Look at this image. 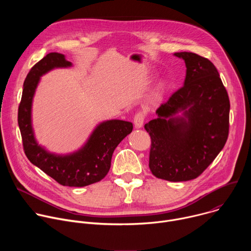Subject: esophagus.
<instances>
[{"mask_svg":"<svg viewBox=\"0 0 251 251\" xmlns=\"http://www.w3.org/2000/svg\"><path fill=\"white\" fill-rule=\"evenodd\" d=\"M145 121V114L143 112H138L134 117V125L136 128H141Z\"/></svg>","mask_w":251,"mask_h":251,"instance_id":"34e87169","label":"esophagus"}]
</instances>
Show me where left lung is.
Returning a JSON list of instances; mask_svg holds the SVG:
<instances>
[{
	"label": "left lung",
	"instance_id": "obj_1",
	"mask_svg": "<svg viewBox=\"0 0 251 251\" xmlns=\"http://www.w3.org/2000/svg\"><path fill=\"white\" fill-rule=\"evenodd\" d=\"M174 54L186 63L184 86L159 107L157 118L144 127L151 137L152 174L170 182H186L198 177L225 147L230 104L210 60L188 51Z\"/></svg>",
	"mask_w": 251,
	"mask_h": 251
}]
</instances>
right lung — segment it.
Returning a JSON list of instances; mask_svg holds the SVG:
<instances>
[{
  "instance_id": "1",
  "label": "right lung",
  "mask_w": 251,
  "mask_h": 251,
  "mask_svg": "<svg viewBox=\"0 0 251 251\" xmlns=\"http://www.w3.org/2000/svg\"><path fill=\"white\" fill-rule=\"evenodd\" d=\"M71 65L63 54L50 52L31 67L24 82L18 123L25 154L31 164L62 186L85 187L101 181L107 175L115 148L132 132L133 124L117 119L104 121L94 129L81 149L68 155L52 154L39 145L31 126V105L35 89L41 76L50 70Z\"/></svg>"
}]
</instances>
